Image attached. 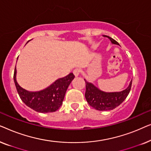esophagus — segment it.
Returning a JSON list of instances; mask_svg holds the SVG:
<instances>
[{"label":"esophagus","instance_id":"esophagus-1","mask_svg":"<svg viewBox=\"0 0 151 151\" xmlns=\"http://www.w3.org/2000/svg\"><path fill=\"white\" fill-rule=\"evenodd\" d=\"M73 73L74 75H75L76 77H78V76H79L80 73V70L79 69H75L73 70Z\"/></svg>","mask_w":151,"mask_h":151}]
</instances>
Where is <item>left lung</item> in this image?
Masks as SVG:
<instances>
[{"label":"left lung","mask_w":151,"mask_h":151,"mask_svg":"<svg viewBox=\"0 0 151 151\" xmlns=\"http://www.w3.org/2000/svg\"><path fill=\"white\" fill-rule=\"evenodd\" d=\"M107 37L112 44L118 45L119 43L111 37ZM86 83V92L85 98L88 104L93 108L98 111H109L113 110L119 104L123 102V101L127 98L131 91L132 80L126 89L119 92H105L99 89L91 82H88L84 79Z\"/></svg>","instance_id":"8db88e82"}]
</instances>
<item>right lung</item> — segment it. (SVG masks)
Returning <instances> with one entry per match:
<instances>
[{
    "instance_id": "1",
    "label": "right lung",
    "mask_w": 151,
    "mask_h": 151,
    "mask_svg": "<svg viewBox=\"0 0 151 151\" xmlns=\"http://www.w3.org/2000/svg\"><path fill=\"white\" fill-rule=\"evenodd\" d=\"M18 60V58H17ZM75 76L73 73L59 78L50 86L39 91H29L22 88L16 81V68L14 80L20 99L27 106L39 113L55 112L62 104L66 91Z\"/></svg>"
}]
</instances>
